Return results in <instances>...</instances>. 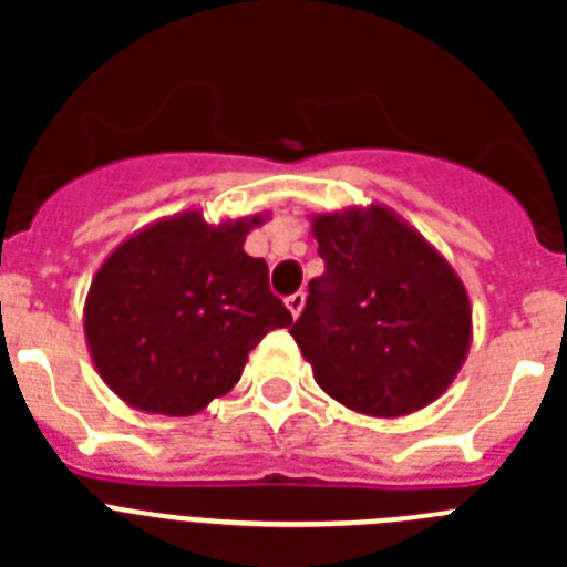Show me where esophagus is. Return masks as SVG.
<instances>
[{
  "label": "esophagus",
  "mask_w": 567,
  "mask_h": 567,
  "mask_svg": "<svg viewBox=\"0 0 567 567\" xmlns=\"http://www.w3.org/2000/svg\"><path fill=\"white\" fill-rule=\"evenodd\" d=\"M303 303H307V295H303V292L289 295V298H287V309H289V312H292V318H298V315L303 312Z\"/></svg>",
  "instance_id": "1"
}]
</instances>
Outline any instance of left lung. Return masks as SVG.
<instances>
[{
    "instance_id": "obj_1",
    "label": "left lung",
    "mask_w": 567,
    "mask_h": 567,
    "mask_svg": "<svg viewBox=\"0 0 567 567\" xmlns=\"http://www.w3.org/2000/svg\"><path fill=\"white\" fill-rule=\"evenodd\" d=\"M327 272L289 332L329 398L369 417L420 412L454 383L471 303L452 264L383 204L312 215Z\"/></svg>"
}]
</instances>
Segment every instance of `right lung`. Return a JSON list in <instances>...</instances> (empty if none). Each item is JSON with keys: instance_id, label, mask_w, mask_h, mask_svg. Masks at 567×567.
<instances>
[{"instance_id": "1", "label": "right lung", "mask_w": 567, "mask_h": 567, "mask_svg": "<svg viewBox=\"0 0 567 567\" xmlns=\"http://www.w3.org/2000/svg\"><path fill=\"white\" fill-rule=\"evenodd\" d=\"M267 213L207 224L184 209L147 224L104 258L84 300L99 378L130 409L189 417L240 380L249 352L292 327L244 240Z\"/></svg>"}]
</instances>
